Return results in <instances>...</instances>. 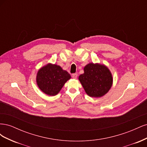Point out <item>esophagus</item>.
I'll use <instances>...</instances> for the list:
<instances>
[{"label": "esophagus", "mask_w": 147, "mask_h": 147, "mask_svg": "<svg viewBox=\"0 0 147 147\" xmlns=\"http://www.w3.org/2000/svg\"><path fill=\"white\" fill-rule=\"evenodd\" d=\"M77 76H78V75H77V74H72V78H74V79H76L77 78Z\"/></svg>", "instance_id": "34e87169"}]
</instances>
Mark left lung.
I'll list each match as a JSON object with an SVG mask.
<instances>
[{
  "mask_svg": "<svg viewBox=\"0 0 147 147\" xmlns=\"http://www.w3.org/2000/svg\"><path fill=\"white\" fill-rule=\"evenodd\" d=\"M79 80L86 94L99 97L105 95L112 86L113 78L109 69L104 65L90 63L84 67V74Z\"/></svg>",
  "mask_w": 147,
  "mask_h": 147,
  "instance_id": "obj_1",
  "label": "left lung"
}]
</instances>
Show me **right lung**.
<instances>
[{
    "label": "right lung",
    "mask_w": 147,
    "mask_h": 147,
    "mask_svg": "<svg viewBox=\"0 0 147 147\" xmlns=\"http://www.w3.org/2000/svg\"><path fill=\"white\" fill-rule=\"evenodd\" d=\"M70 78V75L59 65L48 64L38 71L36 80L41 91L47 95L55 96Z\"/></svg>",
    "instance_id": "right-lung-1"
}]
</instances>
